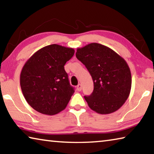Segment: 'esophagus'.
Listing matches in <instances>:
<instances>
[{
  "mask_svg": "<svg viewBox=\"0 0 154 154\" xmlns=\"http://www.w3.org/2000/svg\"><path fill=\"white\" fill-rule=\"evenodd\" d=\"M82 84H78L77 85V91H79V92H80L81 90H82Z\"/></svg>",
  "mask_w": 154,
  "mask_h": 154,
  "instance_id": "34e87169",
  "label": "esophagus"
}]
</instances>
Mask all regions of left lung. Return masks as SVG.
Wrapping results in <instances>:
<instances>
[{
	"mask_svg": "<svg viewBox=\"0 0 154 154\" xmlns=\"http://www.w3.org/2000/svg\"><path fill=\"white\" fill-rule=\"evenodd\" d=\"M76 57L93 79V92L84 96L89 107L99 114L118 110L131 90V72L126 61L113 49L97 43L77 48Z\"/></svg>",
	"mask_w": 154,
	"mask_h": 154,
	"instance_id": "obj_1",
	"label": "left lung"
}]
</instances>
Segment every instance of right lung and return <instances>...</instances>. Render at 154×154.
<instances>
[{
    "label": "right lung",
    "mask_w": 154,
    "mask_h": 154,
    "mask_svg": "<svg viewBox=\"0 0 154 154\" xmlns=\"http://www.w3.org/2000/svg\"><path fill=\"white\" fill-rule=\"evenodd\" d=\"M75 49L52 44L38 49L26 62L20 82L26 100L36 111L54 116L63 111L74 93L64 64Z\"/></svg>",
    "instance_id": "obj_1"
}]
</instances>
